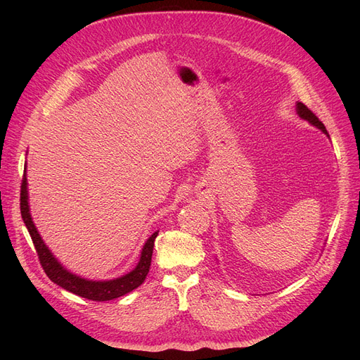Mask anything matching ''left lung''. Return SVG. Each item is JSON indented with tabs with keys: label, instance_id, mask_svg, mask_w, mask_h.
<instances>
[{
	"label": "left lung",
	"instance_id": "obj_1",
	"mask_svg": "<svg viewBox=\"0 0 360 360\" xmlns=\"http://www.w3.org/2000/svg\"><path fill=\"white\" fill-rule=\"evenodd\" d=\"M297 114H299V117L300 118H303V120H307V122H309L312 126H315V127H319L323 134H326L329 136V134H328V130H326V127H324V124L320 122L319 120V117L315 115L309 108L307 106V105H303V103H300V102H297Z\"/></svg>",
	"mask_w": 360,
	"mask_h": 360
}]
</instances>
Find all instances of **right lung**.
<instances>
[{
    "label": "right lung",
    "mask_w": 360,
    "mask_h": 360,
    "mask_svg": "<svg viewBox=\"0 0 360 360\" xmlns=\"http://www.w3.org/2000/svg\"><path fill=\"white\" fill-rule=\"evenodd\" d=\"M20 214H22V219L31 236V240L34 243L36 252L39 255L43 270H45L48 278L52 282H56V284L60 285L61 288L68 290L76 294V296H81L84 299L105 302V300H112V299L124 296V294L138 288L146 281V276L148 275L150 264H151V255H153L155 240L159 231H155L148 237V240L146 242L143 250H141V257L136 267L132 271H129L127 275H123L111 281H89L78 275H73L69 270L64 269L58 263V259L52 255L45 242L41 240V237L30 214L25 172L22 177V184H20Z\"/></svg>",
    "instance_id": "add662e5"
}]
</instances>
